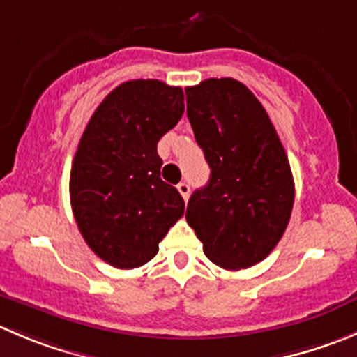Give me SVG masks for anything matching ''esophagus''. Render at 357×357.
<instances>
[{
    "label": "esophagus",
    "mask_w": 357,
    "mask_h": 357,
    "mask_svg": "<svg viewBox=\"0 0 357 357\" xmlns=\"http://www.w3.org/2000/svg\"><path fill=\"white\" fill-rule=\"evenodd\" d=\"M178 192L181 193L183 199L188 200V197H190V185H188V183H185V181L179 183V185H178Z\"/></svg>",
    "instance_id": "1"
}]
</instances>
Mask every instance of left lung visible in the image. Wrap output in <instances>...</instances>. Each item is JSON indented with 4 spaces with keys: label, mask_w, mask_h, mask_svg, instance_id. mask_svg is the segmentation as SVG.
<instances>
[{
    "label": "left lung",
    "mask_w": 357,
    "mask_h": 357,
    "mask_svg": "<svg viewBox=\"0 0 357 357\" xmlns=\"http://www.w3.org/2000/svg\"><path fill=\"white\" fill-rule=\"evenodd\" d=\"M186 113L211 167L186 221L204 255L227 271L271 255L289 223L295 183L284 146L261 102L234 78L186 86Z\"/></svg>",
    "instance_id": "1"
}]
</instances>
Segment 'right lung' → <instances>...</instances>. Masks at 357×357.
I'll return each instance as SVG.
<instances>
[{
  "label": "right lung",
  "instance_id": "add662e5",
  "mask_svg": "<svg viewBox=\"0 0 357 357\" xmlns=\"http://www.w3.org/2000/svg\"><path fill=\"white\" fill-rule=\"evenodd\" d=\"M181 86L130 79L113 89L86 123L73 158L69 197L79 234L101 259L136 268L185 213L160 178L157 143L181 120Z\"/></svg>",
  "mask_w": 357,
  "mask_h": 357
}]
</instances>
